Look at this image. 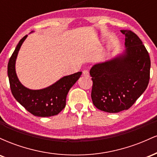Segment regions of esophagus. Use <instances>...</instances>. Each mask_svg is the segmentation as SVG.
I'll return each instance as SVG.
<instances>
[{
  "label": "esophagus",
  "instance_id": "esophagus-1",
  "mask_svg": "<svg viewBox=\"0 0 157 157\" xmlns=\"http://www.w3.org/2000/svg\"><path fill=\"white\" fill-rule=\"evenodd\" d=\"M82 75L85 77H89V71H88V70H84V71H82Z\"/></svg>",
  "mask_w": 157,
  "mask_h": 157
}]
</instances>
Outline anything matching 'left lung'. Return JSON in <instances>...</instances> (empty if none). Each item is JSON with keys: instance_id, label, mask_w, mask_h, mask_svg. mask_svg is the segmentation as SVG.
Masks as SVG:
<instances>
[{"instance_id": "left-lung-1", "label": "left lung", "mask_w": 157, "mask_h": 157, "mask_svg": "<svg viewBox=\"0 0 157 157\" xmlns=\"http://www.w3.org/2000/svg\"><path fill=\"white\" fill-rule=\"evenodd\" d=\"M121 32L125 36L123 52L90 70L93 104L108 113L131 108L147 89L150 79V57L142 40L131 30Z\"/></svg>"}]
</instances>
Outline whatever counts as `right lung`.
<instances>
[{
    "mask_svg": "<svg viewBox=\"0 0 157 157\" xmlns=\"http://www.w3.org/2000/svg\"><path fill=\"white\" fill-rule=\"evenodd\" d=\"M27 36L19 41L9 60L7 72L11 91L15 100L32 114L40 117L55 116L65 108L68 92L80 78L82 72L63 77L54 84L42 89L33 90L25 87L17 76L15 63L20 48Z\"/></svg>",
    "mask_w": 157,
    "mask_h": 157,
    "instance_id": "obj_1",
    "label": "right lung"
}]
</instances>
